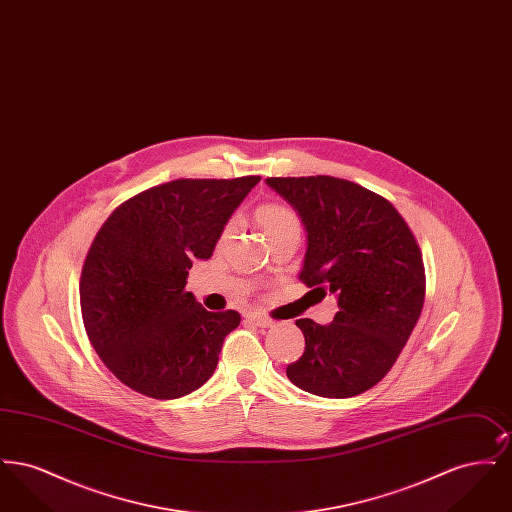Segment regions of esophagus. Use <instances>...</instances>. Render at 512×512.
Instances as JSON below:
<instances>
[{"instance_id":"obj_1","label":"esophagus","mask_w":512,"mask_h":512,"mask_svg":"<svg viewBox=\"0 0 512 512\" xmlns=\"http://www.w3.org/2000/svg\"><path fill=\"white\" fill-rule=\"evenodd\" d=\"M245 318H247L251 324L259 326V328H272V326H274V322H272L270 318L263 317V315H259V313H249Z\"/></svg>"}]
</instances>
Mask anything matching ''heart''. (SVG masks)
Instances as JSON below:
<instances>
[{
  "instance_id": "heart-1",
  "label": "heart",
  "mask_w": 512,
  "mask_h": 512,
  "mask_svg": "<svg viewBox=\"0 0 512 512\" xmlns=\"http://www.w3.org/2000/svg\"><path fill=\"white\" fill-rule=\"evenodd\" d=\"M255 222L267 236L268 242L288 230H299V220L295 217V213L280 203H267V205L257 207ZM230 232H232V224H228L224 228V232H222L224 238L230 236Z\"/></svg>"
}]
</instances>
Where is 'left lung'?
I'll use <instances>...</instances> for the list:
<instances>
[{
    "label": "left lung",
    "instance_id": "1",
    "mask_svg": "<svg viewBox=\"0 0 512 512\" xmlns=\"http://www.w3.org/2000/svg\"><path fill=\"white\" fill-rule=\"evenodd\" d=\"M307 232L299 278L334 293L326 326L295 324L305 353L286 368L299 390L345 399L376 386L397 361L422 313L426 276L418 244L388 199L334 176L267 178Z\"/></svg>",
    "mask_w": 512,
    "mask_h": 512
}]
</instances>
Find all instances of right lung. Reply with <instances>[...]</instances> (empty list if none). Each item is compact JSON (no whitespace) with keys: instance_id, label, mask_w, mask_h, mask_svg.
Masks as SVG:
<instances>
[{"instance_id":"add662e5","label":"right lung","mask_w":512,"mask_h":512,"mask_svg":"<svg viewBox=\"0 0 512 512\" xmlns=\"http://www.w3.org/2000/svg\"><path fill=\"white\" fill-rule=\"evenodd\" d=\"M259 176L172 180L134 195L99 228L80 276V309L99 359L124 386L176 399L215 372L240 313H209L186 292Z\"/></svg>"}]
</instances>
